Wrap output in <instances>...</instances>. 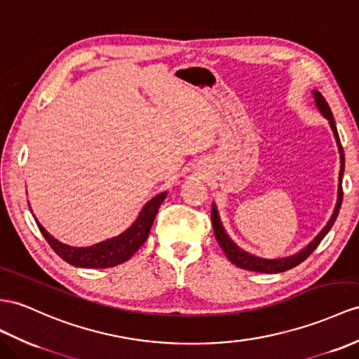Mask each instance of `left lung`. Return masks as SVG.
<instances>
[{
  "instance_id": "8db88e82",
  "label": "left lung",
  "mask_w": 359,
  "mask_h": 359,
  "mask_svg": "<svg viewBox=\"0 0 359 359\" xmlns=\"http://www.w3.org/2000/svg\"><path fill=\"white\" fill-rule=\"evenodd\" d=\"M313 97H316V104L318 111L329 120V125L334 130V135L337 140V144H338V151H339V160H341V169H339V182H338V199H337V205L334 210V215H332L330 221L327 222V225L325 226L320 231V234L317 236L316 239H313L308 247L304 250H302L300 252H297L294 256L290 257H282V259H262L257 256H252L250 252L241 250L236 243L230 239V236L225 233L222 222L219 219V215H217V208L213 204L212 205V222H213V230H215V236H216V241L219 243L221 248L224 250L225 256L230 259L231 264H234L236 266H239L242 269H248V271H257V273H266V274H276V273H283V271L291 269L297 265H300L303 260L308 259L312 251L316 250L320 242L325 239V236L329 233V230L332 229V225L337 221V216L339 213V208H341V203H343V173H344V151H343V146H341L339 142V137H338V130L335 126V120L334 116H332V111L329 108V104L326 102V99L323 97L321 93L313 90Z\"/></svg>"
}]
</instances>
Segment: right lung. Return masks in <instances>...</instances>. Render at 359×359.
Here are the masks:
<instances>
[{"label":"right lung","mask_w":359,"mask_h":359,"mask_svg":"<svg viewBox=\"0 0 359 359\" xmlns=\"http://www.w3.org/2000/svg\"><path fill=\"white\" fill-rule=\"evenodd\" d=\"M165 195H168V191H163V194L152 198L149 203L142 208L138 217L126 231L116 236V238L99 242L91 247L77 248L65 245V243L59 242L53 236L48 234L36 219L34 221H36L42 236L48 242V245L53 248L56 251V255L59 257H62L67 264L81 268H111L123 264V262L133 257L134 252L146 242L151 231V226L155 221L156 212H158L160 205L165 199Z\"/></svg>","instance_id":"right-lung-1"}]
</instances>
